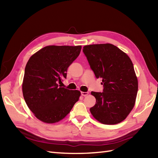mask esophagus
<instances>
[{"label":"esophagus","instance_id":"34e87169","mask_svg":"<svg viewBox=\"0 0 158 158\" xmlns=\"http://www.w3.org/2000/svg\"><path fill=\"white\" fill-rule=\"evenodd\" d=\"M89 94V93L88 92H81V95L83 96H88Z\"/></svg>","mask_w":158,"mask_h":158}]
</instances>
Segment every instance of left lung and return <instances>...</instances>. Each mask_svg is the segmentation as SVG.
Listing matches in <instances>:
<instances>
[{
	"instance_id": "obj_1",
	"label": "left lung",
	"mask_w": 158,
	"mask_h": 158,
	"mask_svg": "<svg viewBox=\"0 0 158 158\" xmlns=\"http://www.w3.org/2000/svg\"><path fill=\"white\" fill-rule=\"evenodd\" d=\"M96 78H102L103 92H92L96 105L90 112L99 122L114 125L125 119L135 106L138 79L132 60L110 43L85 45L83 49Z\"/></svg>"
}]
</instances>
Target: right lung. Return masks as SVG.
<instances>
[{"mask_svg": "<svg viewBox=\"0 0 158 158\" xmlns=\"http://www.w3.org/2000/svg\"><path fill=\"white\" fill-rule=\"evenodd\" d=\"M81 46L49 45L34 53L26 64L22 82L23 98L41 122L62 120L79 100L81 92L60 88L68 67L79 56Z\"/></svg>", "mask_w": 158, "mask_h": 158, "instance_id": "right-lung-1", "label": "right lung"}]
</instances>
